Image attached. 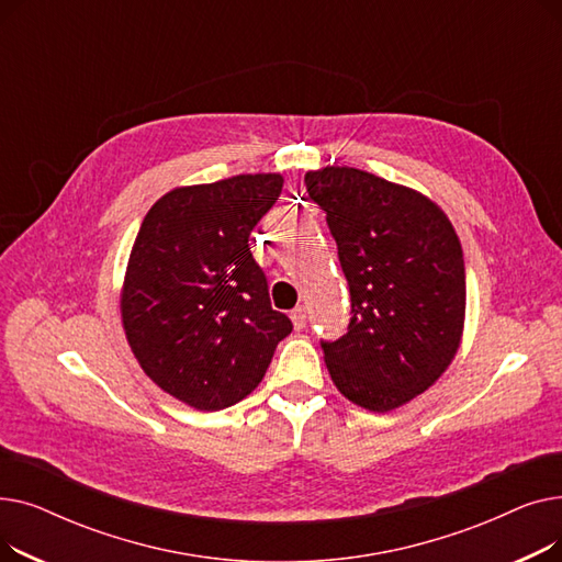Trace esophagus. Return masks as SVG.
Returning <instances> with one entry per match:
<instances>
[{"label": "esophagus", "mask_w": 562, "mask_h": 562, "mask_svg": "<svg viewBox=\"0 0 562 562\" xmlns=\"http://www.w3.org/2000/svg\"><path fill=\"white\" fill-rule=\"evenodd\" d=\"M291 321H293V328L296 330H303L305 323H307V310L301 305L291 312Z\"/></svg>", "instance_id": "esophagus-1"}]
</instances>
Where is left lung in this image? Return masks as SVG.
<instances>
[{
  "label": "left lung",
  "mask_w": 562,
  "mask_h": 562,
  "mask_svg": "<svg viewBox=\"0 0 562 562\" xmlns=\"http://www.w3.org/2000/svg\"><path fill=\"white\" fill-rule=\"evenodd\" d=\"M305 187L326 212L350 289L348 333L321 344L326 367L350 403L392 412L432 387L460 348V239L437 202L373 172L326 166Z\"/></svg>",
  "instance_id": "left-lung-1"
}]
</instances>
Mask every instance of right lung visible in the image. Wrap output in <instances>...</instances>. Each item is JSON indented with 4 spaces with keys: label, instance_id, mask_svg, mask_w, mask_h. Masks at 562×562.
Segmentation results:
<instances>
[{
    "label": "right lung",
    "instance_id": "obj_1",
    "mask_svg": "<svg viewBox=\"0 0 562 562\" xmlns=\"http://www.w3.org/2000/svg\"><path fill=\"white\" fill-rule=\"evenodd\" d=\"M282 184L280 172H246L177 187L136 234L121 289L127 344L157 387L195 409L244 401L293 328L248 244Z\"/></svg>",
    "mask_w": 562,
    "mask_h": 562
}]
</instances>
